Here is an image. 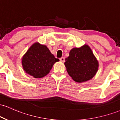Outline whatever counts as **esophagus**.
I'll return each instance as SVG.
<instances>
[{
  "label": "esophagus",
  "mask_w": 120,
  "mask_h": 120,
  "mask_svg": "<svg viewBox=\"0 0 120 120\" xmlns=\"http://www.w3.org/2000/svg\"><path fill=\"white\" fill-rule=\"evenodd\" d=\"M60 61H61V62H63V63H64V62L65 61V58H64V57H61V58L60 59Z\"/></svg>",
  "instance_id": "1"
}]
</instances>
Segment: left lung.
Instances as JSON below:
<instances>
[{
	"mask_svg": "<svg viewBox=\"0 0 120 120\" xmlns=\"http://www.w3.org/2000/svg\"><path fill=\"white\" fill-rule=\"evenodd\" d=\"M64 64L69 75L79 83L93 78L99 67L98 61L87 45L71 49Z\"/></svg>",
	"mask_w": 120,
	"mask_h": 120,
	"instance_id": "obj_1",
	"label": "left lung"
}]
</instances>
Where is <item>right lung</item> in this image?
Masks as SVG:
<instances>
[{
  "mask_svg": "<svg viewBox=\"0 0 120 120\" xmlns=\"http://www.w3.org/2000/svg\"><path fill=\"white\" fill-rule=\"evenodd\" d=\"M45 45L34 43L22 59L23 69L35 78H41L49 73L53 64L59 61Z\"/></svg>",
  "mask_w": 120,
  "mask_h": 120,
  "instance_id": "obj_1",
  "label": "right lung"
}]
</instances>
